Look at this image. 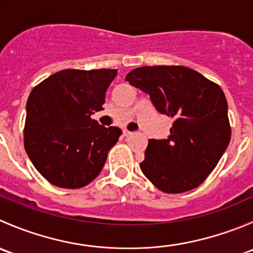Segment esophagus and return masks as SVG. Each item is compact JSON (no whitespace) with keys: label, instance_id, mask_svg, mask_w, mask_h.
Wrapping results in <instances>:
<instances>
[{"label":"esophagus","instance_id":"obj_1","mask_svg":"<svg viewBox=\"0 0 253 253\" xmlns=\"http://www.w3.org/2000/svg\"><path fill=\"white\" fill-rule=\"evenodd\" d=\"M122 134H124L125 137H131L132 134H133V132H131V131H127V129H124V131H122Z\"/></svg>","mask_w":253,"mask_h":253}]
</instances>
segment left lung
<instances>
[{
    "label": "left lung",
    "instance_id": "left-lung-1",
    "mask_svg": "<svg viewBox=\"0 0 253 253\" xmlns=\"http://www.w3.org/2000/svg\"><path fill=\"white\" fill-rule=\"evenodd\" d=\"M126 81L148 94L160 114L175 120L164 139H149L143 174L167 193L200 186L230 142L228 103L219 85L183 66H144Z\"/></svg>",
    "mask_w": 253,
    "mask_h": 253
}]
</instances>
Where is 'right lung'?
Listing matches in <instances>:
<instances>
[{
	"mask_svg": "<svg viewBox=\"0 0 253 253\" xmlns=\"http://www.w3.org/2000/svg\"><path fill=\"white\" fill-rule=\"evenodd\" d=\"M117 70H63L38 84L27 101L24 147L52 185L79 188L103 169L121 129L91 120L103 110Z\"/></svg>",
	"mask_w": 253,
	"mask_h": 253,
	"instance_id": "right-lung-1",
	"label": "right lung"
}]
</instances>
